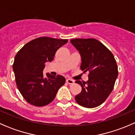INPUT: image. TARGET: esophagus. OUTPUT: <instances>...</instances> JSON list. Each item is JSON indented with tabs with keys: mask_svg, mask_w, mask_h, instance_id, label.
I'll return each mask as SVG.
<instances>
[{
	"mask_svg": "<svg viewBox=\"0 0 135 135\" xmlns=\"http://www.w3.org/2000/svg\"><path fill=\"white\" fill-rule=\"evenodd\" d=\"M66 82L69 84H73L74 83V81L73 80H71V79H66Z\"/></svg>",
	"mask_w": 135,
	"mask_h": 135,
	"instance_id": "esophagus-1",
	"label": "esophagus"
}]
</instances>
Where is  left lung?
I'll list each match as a JSON object with an SVG mask.
<instances>
[{"mask_svg":"<svg viewBox=\"0 0 135 135\" xmlns=\"http://www.w3.org/2000/svg\"><path fill=\"white\" fill-rule=\"evenodd\" d=\"M70 42L81 55V70L89 72L86 82L76 81L81 91L75 100L81 107L95 108L105 101L114 88L118 75L116 61L111 51L96 39H71Z\"/></svg>","mask_w":135,"mask_h":135,"instance_id":"8db88e82","label":"left lung"}]
</instances>
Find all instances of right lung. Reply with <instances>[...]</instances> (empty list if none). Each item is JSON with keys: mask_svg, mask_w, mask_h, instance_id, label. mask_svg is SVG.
<instances>
[{"mask_svg": "<svg viewBox=\"0 0 135 135\" xmlns=\"http://www.w3.org/2000/svg\"><path fill=\"white\" fill-rule=\"evenodd\" d=\"M66 39L39 37L27 43L14 58L13 70L17 88L26 101L44 107L54 100L65 83L61 75L43 74L45 63L52 61L57 50L67 43Z\"/></svg>", "mask_w": 135, "mask_h": 135, "instance_id": "right-lung-1", "label": "right lung"}]
</instances>
